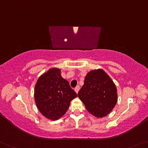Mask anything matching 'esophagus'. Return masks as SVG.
<instances>
[{
	"label": "esophagus",
	"instance_id": "obj_1",
	"mask_svg": "<svg viewBox=\"0 0 148 148\" xmlns=\"http://www.w3.org/2000/svg\"><path fill=\"white\" fill-rule=\"evenodd\" d=\"M74 90H75V91H76V92L78 93V92L79 91V86H78V85L77 86L76 88H75Z\"/></svg>",
	"mask_w": 148,
	"mask_h": 148
}]
</instances>
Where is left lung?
I'll return each mask as SVG.
<instances>
[{
  "instance_id": "8db88e82",
  "label": "left lung",
  "mask_w": 148,
  "mask_h": 148,
  "mask_svg": "<svg viewBox=\"0 0 148 148\" xmlns=\"http://www.w3.org/2000/svg\"><path fill=\"white\" fill-rule=\"evenodd\" d=\"M78 95L86 109L100 118L107 115L117 102L116 86L101 69L91 70L86 75Z\"/></svg>"
}]
</instances>
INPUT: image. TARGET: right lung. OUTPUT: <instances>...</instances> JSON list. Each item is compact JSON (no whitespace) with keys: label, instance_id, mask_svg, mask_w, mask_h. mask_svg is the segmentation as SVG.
<instances>
[{"label":"right lung","instance_id":"right-lung-1","mask_svg":"<svg viewBox=\"0 0 148 148\" xmlns=\"http://www.w3.org/2000/svg\"><path fill=\"white\" fill-rule=\"evenodd\" d=\"M35 100L46 118L57 120L66 113L71 101L77 97L69 82L58 69H51L39 77L35 87Z\"/></svg>","mask_w":148,"mask_h":148}]
</instances>
